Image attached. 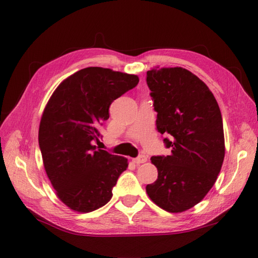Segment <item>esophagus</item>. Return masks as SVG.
<instances>
[{
	"label": "esophagus",
	"mask_w": 258,
	"mask_h": 258,
	"mask_svg": "<svg viewBox=\"0 0 258 258\" xmlns=\"http://www.w3.org/2000/svg\"><path fill=\"white\" fill-rule=\"evenodd\" d=\"M147 161V157L145 156V155H140L139 157H136V158H133L132 160V162L134 163V164H143V163H145Z\"/></svg>",
	"instance_id": "esophagus-1"
}]
</instances>
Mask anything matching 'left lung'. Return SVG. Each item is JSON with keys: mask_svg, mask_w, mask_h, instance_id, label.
Returning a JSON list of instances; mask_svg holds the SVG:
<instances>
[{"mask_svg": "<svg viewBox=\"0 0 258 258\" xmlns=\"http://www.w3.org/2000/svg\"><path fill=\"white\" fill-rule=\"evenodd\" d=\"M146 83L157 112L156 127L171 154L153 156L158 176L146 185L157 206L182 213L204 199L215 184L225 156L220 106L207 85L183 68L147 71Z\"/></svg>", "mask_w": 258, "mask_h": 258, "instance_id": "obj_1", "label": "left lung"}]
</instances>
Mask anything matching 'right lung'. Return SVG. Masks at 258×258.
Masks as SVG:
<instances>
[{
  "instance_id": "obj_1",
  "label": "right lung",
  "mask_w": 258,
  "mask_h": 258,
  "mask_svg": "<svg viewBox=\"0 0 258 258\" xmlns=\"http://www.w3.org/2000/svg\"><path fill=\"white\" fill-rule=\"evenodd\" d=\"M138 83V75L86 68L65 79L48 100L38 144L47 177L71 210L90 213L112 199L127 158L98 150L94 142L112 102Z\"/></svg>"
}]
</instances>
